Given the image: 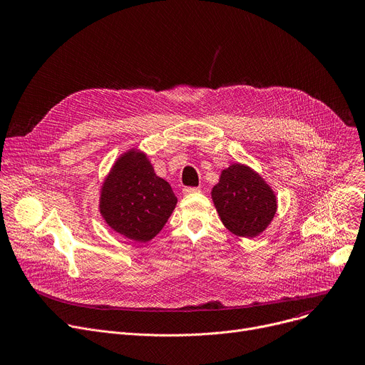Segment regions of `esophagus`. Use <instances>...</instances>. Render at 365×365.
<instances>
[{
  "label": "esophagus",
  "mask_w": 365,
  "mask_h": 365,
  "mask_svg": "<svg viewBox=\"0 0 365 365\" xmlns=\"http://www.w3.org/2000/svg\"><path fill=\"white\" fill-rule=\"evenodd\" d=\"M199 192H200L199 187H183L185 195H193V193H199Z\"/></svg>",
  "instance_id": "1"
}]
</instances>
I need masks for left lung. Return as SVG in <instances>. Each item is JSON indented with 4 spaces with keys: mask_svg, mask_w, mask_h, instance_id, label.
Listing matches in <instances>:
<instances>
[{
    "mask_svg": "<svg viewBox=\"0 0 365 365\" xmlns=\"http://www.w3.org/2000/svg\"><path fill=\"white\" fill-rule=\"evenodd\" d=\"M211 193L222 224L238 237L259 235L277 211L273 189L258 173L241 163L222 170Z\"/></svg>",
    "mask_w": 365,
    "mask_h": 365,
    "instance_id": "1",
    "label": "left lung"
}]
</instances>
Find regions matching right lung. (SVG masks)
<instances>
[{"label":"right lung","mask_w":365,"mask_h":365,"mask_svg":"<svg viewBox=\"0 0 365 365\" xmlns=\"http://www.w3.org/2000/svg\"><path fill=\"white\" fill-rule=\"evenodd\" d=\"M176 203L170 185L154 173L147 155L131 148L102 183L99 212L115 232L147 242L162 231Z\"/></svg>","instance_id":"right-lung-1"}]
</instances>
